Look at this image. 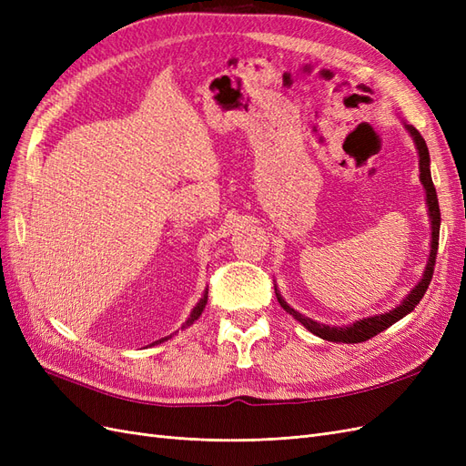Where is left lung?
<instances>
[{"label":"left lung","mask_w":466,"mask_h":466,"mask_svg":"<svg viewBox=\"0 0 466 466\" xmlns=\"http://www.w3.org/2000/svg\"><path fill=\"white\" fill-rule=\"evenodd\" d=\"M404 128L408 130V134L412 136L416 149H418V157H420V180L421 185L426 188V202H428V211H430V219H431V250H430V258L426 264V270L424 276L416 284V288L406 295L402 299L400 305H397L394 309H390L389 313L383 315H373L368 319H360L354 324H348V327H329V324H320L313 319L303 317L301 313L295 311L291 309L284 299H281V295L276 289V298L279 301V305L286 309V311L295 319L299 320L303 327L317 334L322 340H329V342H342V344H358V342H365L370 340V338L377 336L379 332L387 330L390 324H394L397 320H400L402 317H406L408 313L414 311V307L420 303V299L424 298V293L430 286L431 276H433V266H435V257H437V245H440V225H441V211H440V204H437V194H435V187H433V180H431V173H430V151L428 146L424 142V137L420 136V132L414 128L410 124H404ZM276 288V286H274Z\"/></svg>","instance_id":"1"}]
</instances>
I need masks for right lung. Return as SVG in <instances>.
Here are the masks:
<instances>
[{"label": "right lung", "mask_w": 466, "mask_h": 466, "mask_svg": "<svg viewBox=\"0 0 466 466\" xmlns=\"http://www.w3.org/2000/svg\"><path fill=\"white\" fill-rule=\"evenodd\" d=\"M206 303H208V291H204V298L196 303V307L192 309V313H190V317H188V320L182 324V329H187V327H190V324L194 322V320H198V317L202 315V311H204V307H206ZM165 340H168V338H161V340H157V342H153V344H161V342H165Z\"/></svg>", "instance_id": "add662e5"}]
</instances>
